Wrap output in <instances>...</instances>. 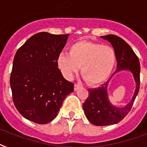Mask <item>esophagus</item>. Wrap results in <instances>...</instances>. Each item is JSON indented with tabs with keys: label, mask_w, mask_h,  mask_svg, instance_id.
I'll return each instance as SVG.
<instances>
[{
	"label": "esophagus",
	"mask_w": 147,
	"mask_h": 147,
	"mask_svg": "<svg viewBox=\"0 0 147 147\" xmlns=\"http://www.w3.org/2000/svg\"><path fill=\"white\" fill-rule=\"evenodd\" d=\"M81 88V85H78V84H75V85H74V90L75 91H77L78 89H79Z\"/></svg>",
	"instance_id": "1"
}]
</instances>
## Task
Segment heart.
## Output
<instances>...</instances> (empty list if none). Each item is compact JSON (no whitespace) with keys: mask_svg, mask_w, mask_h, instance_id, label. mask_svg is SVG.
I'll use <instances>...</instances> for the list:
<instances>
[{"mask_svg":"<svg viewBox=\"0 0 147 147\" xmlns=\"http://www.w3.org/2000/svg\"><path fill=\"white\" fill-rule=\"evenodd\" d=\"M116 63V53L111 46L82 40L70 46L69 55L61 53L57 59L59 69L70 78L78 71L91 85L101 84L111 76Z\"/></svg>","mask_w":147,"mask_h":147,"instance_id":"heart-1","label":"heart"}]
</instances>
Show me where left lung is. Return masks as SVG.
Returning a JSON list of instances; mask_svg holds the SVG:
<instances>
[{"instance_id":"left-lung-1","label":"left lung","mask_w":147,"mask_h":147,"mask_svg":"<svg viewBox=\"0 0 147 147\" xmlns=\"http://www.w3.org/2000/svg\"><path fill=\"white\" fill-rule=\"evenodd\" d=\"M101 38L111 42L116 53L117 70L110 79L118 71L129 70L132 72L136 82V89L132 99L123 108L116 107L109 101L107 96L109 80L101 87L88 89V97L83 104L85 116L94 125L107 126L122 121L131 110L135 98L139 92L140 65L137 55L123 39L116 35H107L101 36Z\"/></svg>"}]
</instances>
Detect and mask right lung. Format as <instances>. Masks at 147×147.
Here are the masks:
<instances>
[{"mask_svg":"<svg viewBox=\"0 0 147 147\" xmlns=\"http://www.w3.org/2000/svg\"><path fill=\"white\" fill-rule=\"evenodd\" d=\"M69 35L38 33L15 54L10 78L13 101L29 121L40 124L52 121L74 91V84L65 79L57 65Z\"/></svg>","mask_w":147,"mask_h":147,"instance_id":"1","label":"right lung"}]
</instances>
